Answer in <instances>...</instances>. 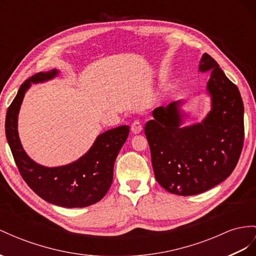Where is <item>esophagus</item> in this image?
I'll list each match as a JSON object with an SVG mask.
<instances>
[{
	"label": "esophagus",
	"mask_w": 256,
	"mask_h": 256,
	"mask_svg": "<svg viewBox=\"0 0 256 256\" xmlns=\"http://www.w3.org/2000/svg\"><path fill=\"white\" fill-rule=\"evenodd\" d=\"M130 130H132L133 134H140L142 130V122L140 120H135L132 123V126H130Z\"/></svg>",
	"instance_id": "34e87169"
}]
</instances>
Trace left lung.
Instances as JSON below:
<instances>
[{
    "label": "left lung",
    "mask_w": 256,
    "mask_h": 256,
    "mask_svg": "<svg viewBox=\"0 0 256 256\" xmlns=\"http://www.w3.org/2000/svg\"><path fill=\"white\" fill-rule=\"evenodd\" d=\"M200 72H210L206 92L211 110L200 123L182 126V100L154 110L145 126L156 182L178 196L202 194L225 180L244 147V102L218 64L203 54Z\"/></svg>",
    "instance_id": "8db88e82"
}]
</instances>
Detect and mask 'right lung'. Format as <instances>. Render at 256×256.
Masks as SVG:
<instances>
[{
  "label": "right lung",
  "instance_id": "add662e5",
  "mask_svg": "<svg viewBox=\"0 0 256 256\" xmlns=\"http://www.w3.org/2000/svg\"><path fill=\"white\" fill-rule=\"evenodd\" d=\"M60 74L53 69L26 80L8 109L5 134L24 180L38 196L62 208H85L102 200L114 178V166L130 133L128 126L106 130L97 136L88 152L69 164L48 168L26 154L18 135V114L26 92L32 83L52 80Z\"/></svg>",
  "mask_w": 256,
  "mask_h": 256
}]
</instances>
